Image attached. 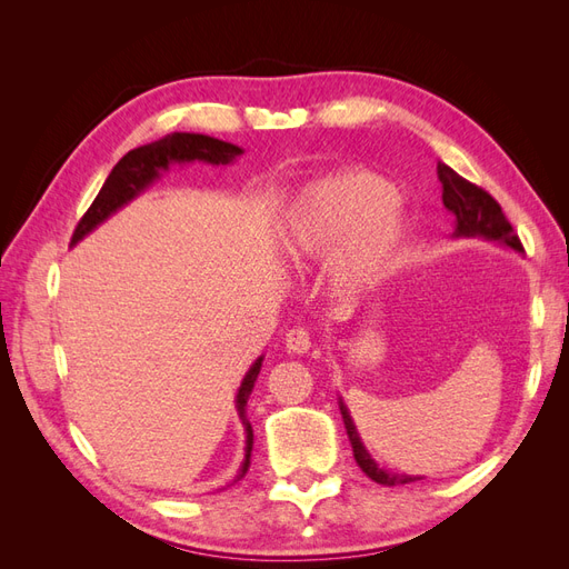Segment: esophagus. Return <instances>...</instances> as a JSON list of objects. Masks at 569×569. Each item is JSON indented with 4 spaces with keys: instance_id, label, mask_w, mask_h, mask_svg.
Listing matches in <instances>:
<instances>
[{
    "instance_id": "34e87169",
    "label": "esophagus",
    "mask_w": 569,
    "mask_h": 569,
    "mask_svg": "<svg viewBox=\"0 0 569 569\" xmlns=\"http://www.w3.org/2000/svg\"><path fill=\"white\" fill-rule=\"evenodd\" d=\"M284 343H287L289 353H299V356L308 353V351H311V347H313L311 332L303 330V327H295V330H289L284 335Z\"/></svg>"
}]
</instances>
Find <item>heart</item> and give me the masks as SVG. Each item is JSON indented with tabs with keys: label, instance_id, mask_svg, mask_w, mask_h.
I'll use <instances>...</instances> for the list:
<instances>
[{
	"label": "heart",
	"instance_id": "obj_1",
	"mask_svg": "<svg viewBox=\"0 0 569 569\" xmlns=\"http://www.w3.org/2000/svg\"><path fill=\"white\" fill-rule=\"evenodd\" d=\"M406 237V213L393 187L370 173L308 184L284 216L280 242L303 261L332 251L327 272L341 295H356L391 268Z\"/></svg>",
	"mask_w": 569,
	"mask_h": 569
}]
</instances>
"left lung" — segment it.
I'll list each match as a JSON object with an SVG mask.
<instances>
[{"label":"left lung","instance_id":"left-lung-1","mask_svg":"<svg viewBox=\"0 0 569 569\" xmlns=\"http://www.w3.org/2000/svg\"><path fill=\"white\" fill-rule=\"evenodd\" d=\"M437 173L441 180L443 206L453 218V237L456 239H475L477 237V239H487V242L508 247L515 253L525 251L520 244V237L512 232V226L503 216L501 206H498V201L489 192H485L481 187L460 178L456 170L446 163L437 166ZM339 410L343 418V427H347V435H349L358 468L363 470L372 481H377V485H385V487H401V485H410V481L422 479L416 475H396V472L380 468V465L375 462V458L368 453L363 439H360L351 412H349L347 403H343L341 396H339Z\"/></svg>","mask_w":569,"mask_h":569}]
</instances>
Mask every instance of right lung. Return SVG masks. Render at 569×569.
Masks as SVG:
<instances>
[{
	"label": "right lung",
	"mask_w": 569,
	"mask_h": 569,
	"mask_svg": "<svg viewBox=\"0 0 569 569\" xmlns=\"http://www.w3.org/2000/svg\"><path fill=\"white\" fill-rule=\"evenodd\" d=\"M242 153H244L242 147L222 142V140H216V137L199 134V132H173V134H166L159 142H151L128 151L126 157L113 166L104 187L99 189V194L92 201L88 213L80 218L71 239V247H76L80 239H84L92 230H97L101 222L109 220L116 211L123 209V206H128L132 199L140 197L153 182L161 180V176L173 163L182 166V163L199 161V163H211V166H228L237 161V157H242ZM261 366H263V356H258L234 396L237 416L242 420L244 435H247L244 460L234 481L242 479L251 465L253 429L247 418V401L258 380V372H261Z\"/></svg>",
	"instance_id": "add662e5"
}]
</instances>
